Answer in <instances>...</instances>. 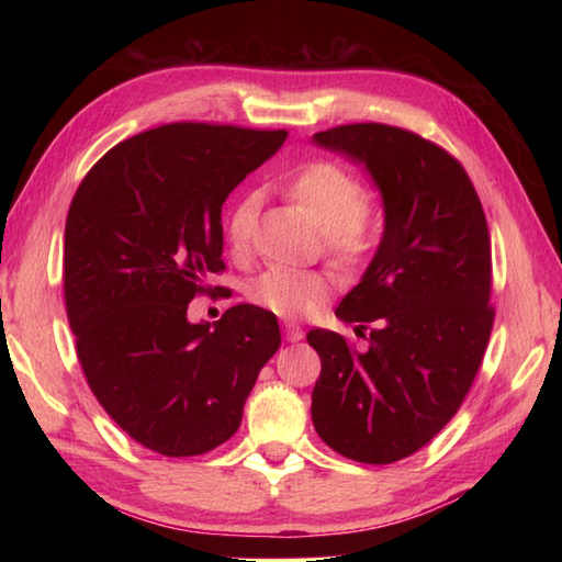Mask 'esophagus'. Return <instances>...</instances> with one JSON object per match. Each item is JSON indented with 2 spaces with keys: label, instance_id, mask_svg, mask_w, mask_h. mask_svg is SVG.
Instances as JSON below:
<instances>
[{
  "label": "esophagus",
  "instance_id": "34e87169",
  "mask_svg": "<svg viewBox=\"0 0 562 562\" xmlns=\"http://www.w3.org/2000/svg\"><path fill=\"white\" fill-rule=\"evenodd\" d=\"M282 330H284V338H288L290 342H296L304 338V330L300 324H294V321H284L282 324Z\"/></svg>",
  "mask_w": 562,
  "mask_h": 562
}]
</instances>
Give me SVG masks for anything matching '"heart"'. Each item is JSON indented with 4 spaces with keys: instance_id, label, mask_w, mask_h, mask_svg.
<instances>
[{
    "instance_id": "b5f03b06",
    "label": "heart",
    "mask_w": 562,
    "mask_h": 562,
    "mask_svg": "<svg viewBox=\"0 0 562 562\" xmlns=\"http://www.w3.org/2000/svg\"><path fill=\"white\" fill-rule=\"evenodd\" d=\"M282 193L302 207L324 236L326 254L340 268H357L372 256L379 236V212L364 186L338 161L312 159L280 181ZM260 212L256 190H241L224 214V238L241 254L254 236ZM330 290L328 274L318 270L270 268L248 282L246 296L278 316H306Z\"/></svg>"
}]
</instances>
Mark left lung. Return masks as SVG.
Instances as JSON below:
<instances>
[{"label": "left lung", "instance_id": "left-lung-1", "mask_svg": "<svg viewBox=\"0 0 562 562\" xmlns=\"http://www.w3.org/2000/svg\"><path fill=\"white\" fill-rule=\"evenodd\" d=\"M318 147L364 164L384 202V236L336 316L367 350L308 330L321 357L312 420L326 445L362 463L425 447L469 393L493 330L491 234L479 193L449 151L411 130L355 123Z\"/></svg>", "mask_w": 562, "mask_h": 562}]
</instances>
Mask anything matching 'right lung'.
<instances>
[{
  "label": "right lung",
  "instance_id": "1",
  "mask_svg": "<svg viewBox=\"0 0 562 562\" xmlns=\"http://www.w3.org/2000/svg\"><path fill=\"white\" fill-rule=\"evenodd\" d=\"M288 139L284 130L171 123L91 166L65 224V304L103 411L164 457H198L241 425L258 372L280 348L254 304L190 324L222 272V205Z\"/></svg>",
  "mask_w": 562,
  "mask_h": 562
}]
</instances>
